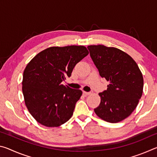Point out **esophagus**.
Here are the masks:
<instances>
[{
    "label": "esophagus",
    "instance_id": "obj_1",
    "mask_svg": "<svg viewBox=\"0 0 157 157\" xmlns=\"http://www.w3.org/2000/svg\"><path fill=\"white\" fill-rule=\"evenodd\" d=\"M83 94L85 95H91L92 93L91 92H86V91H83Z\"/></svg>",
    "mask_w": 157,
    "mask_h": 157
}]
</instances>
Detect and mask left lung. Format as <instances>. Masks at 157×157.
I'll return each instance as SVG.
<instances>
[{
  "label": "left lung",
  "instance_id": "8db88e82",
  "mask_svg": "<svg viewBox=\"0 0 157 157\" xmlns=\"http://www.w3.org/2000/svg\"><path fill=\"white\" fill-rule=\"evenodd\" d=\"M90 56L100 75L109 82L107 89L99 95L96 115L109 123L127 118L142 96L143 78L136 62L122 50L103 45L89 46Z\"/></svg>",
  "mask_w": 157,
  "mask_h": 157
}]
</instances>
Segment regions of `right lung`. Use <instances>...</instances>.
Returning <instances> with one entry per match:
<instances>
[{"instance_id": "add662e5", "label": "right lung", "mask_w": 157, "mask_h": 157, "mask_svg": "<svg viewBox=\"0 0 157 157\" xmlns=\"http://www.w3.org/2000/svg\"><path fill=\"white\" fill-rule=\"evenodd\" d=\"M89 54L83 46L50 47L38 53L23 72L22 91L29 112L48 127L62 125L73 116L82 91L62 84Z\"/></svg>"}]
</instances>
